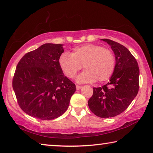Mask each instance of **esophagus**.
Returning a JSON list of instances; mask_svg holds the SVG:
<instances>
[{
	"instance_id": "esophagus-1",
	"label": "esophagus",
	"mask_w": 153,
	"mask_h": 153,
	"mask_svg": "<svg viewBox=\"0 0 153 153\" xmlns=\"http://www.w3.org/2000/svg\"><path fill=\"white\" fill-rule=\"evenodd\" d=\"M76 88H77V90H80L82 88V86H78V85H76Z\"/></svg>"
}]
</instances>
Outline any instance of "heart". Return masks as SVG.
<instances>
[{"label": "heart", "mask_w": 153, "mask_h": 153, "mask_svg": "<svg viewBox=\"0 0 153 153\" xmlns=\"http://www.w3.org/2000/svg\"><path fill=\"white\" fill-rule=\"evenodd\" d=\"M59 64L64 74L73 78L82 65L86 69L77 77L79 83L107 81L115 69V57L112 51L100 45H85L74 48L71 54L62 53Z\"/></svg>", "instance_id": "b5f03b06"}]
</instances>
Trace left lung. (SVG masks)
<instances>
[{
	"mask_svg": "<svg viewBox=\"0 0 153 153\" xmlns=\"http://www.w3.org/2000/svg\"><path fill=\"white\" fill-rule=\"evenodd\" d=\"M101 40L111 46L113 51L115 69L109 82L102 87L93 88L88 104L94 115L108 118L123 113L136 97L140 70L136 59L128 48L111 40Z\"/></svg>",
	"mask_w": 153,
	"mask_h": 153,
	"instance_id": "obj_1",
	"label": "left lung"
}]
</instances>
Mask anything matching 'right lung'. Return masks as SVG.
Wrapping results in <instances>:
<instances>
[{"label": "right lung", "mask_w": 153, "mask_h": 153, "mask_svg": "<svg viewBox=\"0 0 153 153\" xmlns=\"http://www.w3.org/2000/svg\"><path fill=\"white\" fill-rule=\"evenodd\" d=\"M63 45L46 43L23 56L13 79L18 104L27 115L42 120L65 112L76 88L64 76L59 58Z\"/></svg>", "instance_id": "1"}]
</instances>
